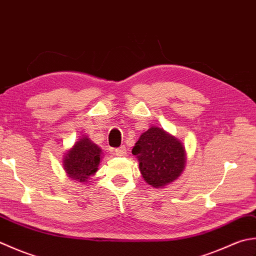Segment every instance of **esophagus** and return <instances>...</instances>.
I'll use <instances>...</instances> for the list:
<instances>
[{
    "mask_svg": "<svg viewBox=\"0 0 256 256\" xmlns=\"http://www.w3.org/2000/svg\"><path fill=\"white\" fill-rule=\"evenodd\" d=\"M116 155H118V156H125L126 155V153H128V150H126V148H125V146L123 145V146H120V148H116Z\"/></svg>",
    "mask_w": 256,
    "mask_h": 256,
    "instance_id": "1",
    "label": "esophagus"
}]
</instances>
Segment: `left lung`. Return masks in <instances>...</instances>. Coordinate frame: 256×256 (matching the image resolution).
I'll return each instance as SVG.
<instances>
[{
	"label": "left lung",
	"mask_w": 256,
	"mask_h": 256,
	"mask_svg": "<svg viewBox=\"0 0 256 256\" xmlns=\"http://www.w3.org/2000/svg\"><path fill=\"white\" fill-rule=\"evenodd\" d=\"M132 153L138 156L144 180L155 188L176 180L186 162L182 144L162 128L154 126L140 135Z\"/></svg>",
	"instance_id": "8db88e82"
}]
</instances>
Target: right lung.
<instances>
[{
	"label": "right lung",
	"mask_w": 256,
	"mask_h": 256,
	"mask_svg": "<svg viewBox=\"0 0 256 256\" xmlns=\"http://www.w3.org/2000/svg\"><path fill=\"white\" fill-rule=\"evenodd\" d=\"M101 150L99 146L84 136L76 142L74 148L64 156V168L74 180L88 182L100 164Z\"/></svg>",
	"instance_id": "obj_1"
}]
</instances>
